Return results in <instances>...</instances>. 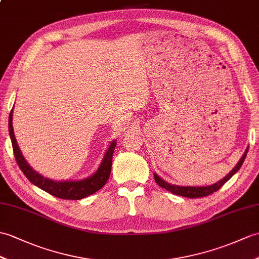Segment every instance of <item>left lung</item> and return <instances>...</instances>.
Listing matches in <instances>:
<instances>
[{"label":"left lung","instance_id":"8db88e82","mask_svg":"<svg viewBox=\"0 0 259 259\" xmlns=\"http://www.w3.org/2000/svg\"><path fill=\"white\" fill-rule=\"evenodd\" d=\"M248 152V147L246 148V151L244 152V154L242 155V158L238 161V163L234 166V169L227 174L226 177H224L222 180H220L219 182H216L214 184L211 185H205V186H183V185H177V184H171L169 182L164 181L163 179H161L157 173H153V177L155 182H157L161 188H163L165 190H167L169 192L173 194L177 195H181V196H185V197H190V198H195V197H203V196H207L209 194L214 193V192L218 191L219 189H221L228 180H230L234 174H235L242 166L243 162L247 155Z\"/></svg>","mask_w":259,"mask_h":259}]
</instances>
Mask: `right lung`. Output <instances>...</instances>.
Segmentation results:
<instances>
[{
  "mask_svg": "<svg viewBox=\"0 0 259 259\" xmlns=\"http://www.w3.org/2000/svg\"><path fill=\"white\" fill-rule=\"evenodd\" d=\"M12 121H13V109L11 110L9 117V132L12 146H13L14 157L17 164L20 166V169L24 173V176H25L34 185L38 186L39 189L47 192V193L59 198H64V200H81L83 197L94 194L95 192L100 190L102 186L107 183L111 172L113 150H115L117 146L116 139L110 142L109 147H108L107 151L105 152L104 158L101 160L100 165L92 176L82 180L55 181V180L43 177L38 172H36L33 167L27 163V161L21 152L19 144L16 142Z\"/></svg>",
  "mask_w": 259,
  "mask_h": 259,
  "instance_id": "right-lung-1",
  "label": "right lung"
}]
</instances>
